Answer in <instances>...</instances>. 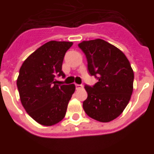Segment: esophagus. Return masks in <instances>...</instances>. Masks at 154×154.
I'll use <instances>...</instances> for the list:
<instances>
[{
  "label": "esophagus",
  "mask_w": 154,
  "mask_h": 154,
  "mask_svg": "<svg viewBox=\"0 0 154 154\" xmlns=\"http://www.w3.org/2000/svg\"><path fill=\"white\" fill-rule=\"evenodd\" d=\"M75 87H76V89H77V90H78V89L83 88V85H78V84H75Z\"/></svg>",
  "instance_id": "1"
}]
</instances>
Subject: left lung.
I'll list each match as a JSON object with an SVG mask.
<instances>
[{"label": "left lung", "instance_id": "8db88e82", "mask_svg": "<svg viewBox=\"0 0 154 154\" xmlns=\"http://www.w3.org/2000/svg\"><path fill=\"white\" fill-rule=\"evenodd\" d=\"M86 55L89 74L98 80L85 85L88 98L83 102L85 113L100 122L117 118L128 104L133 91L134 73L121 50L102 39L78 45Z\"/></svg>", "mask_w": 154, "mask_h": 154}]
</instances>
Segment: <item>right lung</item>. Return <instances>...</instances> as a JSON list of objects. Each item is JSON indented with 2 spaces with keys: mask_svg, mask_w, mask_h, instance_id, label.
Returning a JSON list of instances; mask_svg holds the SVG:
<instances>
[{
  "mask_svg": "<svg viewBox=\"0 0 154 154\" xmlns=\"http://www.w3.org/2000/svg\"><path fill=\"white\" fill-rule=\"evenodd\" d=\"M72 42L51 41L37 48L19 69L17 87L27 113L37 123L51 126L66 115L75 85H57L55 77L65 78L63 59Z\"/></svg>",
  "mask_w": 154,
  "mask_h": 154,
  "instance_id": "1",
  "label": "right lung"
}]
</instances>
